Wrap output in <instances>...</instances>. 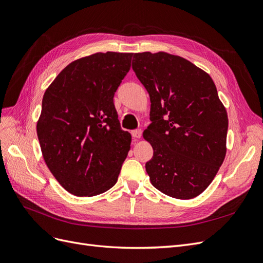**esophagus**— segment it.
Segmentation results:
<instances>
[{
  "label": "esophagus",
  "instance_id": "1",
  "mask_svg": "<svg viewBox=\"0 0 263 263\" xmlns=\"http://www.w3.org/2000/svg\"><path fill=\"white\" fill-rule=\"evenodd\" d=\"M131 134H132V137H133V139H140L141 137H142V130L141 129H137V130H133L132 132H131Z\"/></svg>",
  "mask_w": 263,
  "mask_h": 263
}]
</instances>
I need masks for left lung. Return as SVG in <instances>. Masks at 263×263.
Here are the masks:
<instances>
[{
    "label": "left lung",
    "instance_id": "obj_1",
    "mask_svg": "<svg viewBox=\"0 0 263 263\" xmlns=\"http://www.w3.org/2000/svg\"><path fill=\"white\" fill-rule=\"evenodd\" d=\"M132 69L151 99L143 132L154 154L145 164L154 187L169 197H198L226 155L228 118L211 76L166 52L134 53Z\"/></svg>",
    "mask_w": 263,
    "mask_h": 263
}]
</instances>
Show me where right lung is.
<instances>
[{
    "label": "right lung",
    "instance_id": "obj_1",
    "mask_svg": "<svg viewBox=\"0 0 263 263\" xmlns=\"http://www.w3.org/2000/svg\"><path fill=\"white\" fill-rule=\"evenodd\" d=\"M133 53L98 52L59 73L42 98L37 135L45 162L74 196L94 197L112 188L130 151L114 105Z\"/></svg>",
    "mask_w": 263,
    "mask_h": 263
}]
</instances>
